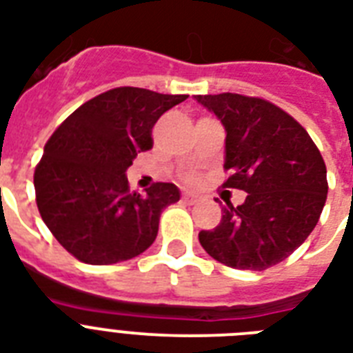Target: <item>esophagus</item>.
Listing matches in <instances>:
<instances>
[{"label":"esophagus","mask_w":353,"mask_h":353,"mask_svg":"<svg viewBox=\"0 0 353 353\" xmlns=\"http://www.w3.org/2000/svg\"><path fill=\"white\" fill-rule=\"evenodd\" d=\"M183 201H185V203H198L199 201V196H196V194L194 192H185L183 194Z\"/></svg>","instance_id":"obj_1"}]
</instances>
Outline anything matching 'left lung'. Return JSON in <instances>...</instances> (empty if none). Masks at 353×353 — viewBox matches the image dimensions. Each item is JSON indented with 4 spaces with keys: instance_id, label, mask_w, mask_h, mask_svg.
<instances>
[{
    "instance_id": "8db88e82",
    "label": "left lung",
    "mask_w": 353,
    "mask_h": 353,
    "mask_svg": "<svg viewBox=\"0 0 353 353\" xmlns=\"http://www.w3.org/2000/svg\"><path fill=\"white\" fill-rule=\"evenodd\" d=\"M196 101L225 128V187L245 201L221 209L220 225L199 232L218 262L263 271L282 262L315 229L326 203V165L304 128L271 102L220 93Z\"/></svg>"
}]
</instances>
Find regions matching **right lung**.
Instances as JSON below:
<instances>
[{"instance_id":"1","label":"right lung","mask_w":353,"mask_h":353,"mask_svg":"<svg viewBox=\"0 0 353 353\" xmlns=\"http://www.w3.org/2000/svg\"><path fill=\"white\" fill-rule=\"evenodd\" d=\"M188 95L115 88L57 128L34 170L36 203L60 245L80 262L130 260L154 243L165 207L181 198L172 183L130 192L126 170L154 146L157 119Z\"/></svg>"}]
</instances>
